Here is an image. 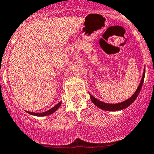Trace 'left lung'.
I'll use <instances>...</instances> for the list:
<instances>
[{
    "instance_id": "left-lung-1",
    "label": "left lung",
    "mask_w": 154,
    "mask_h": 154,
    "mask_svg": "<svg viewBox=\"0 0 154 154\" xmlns=\"http://www.w3.org/2000/svg\"><path fill=\"white\" fill-rule=\"evenodd\" d=\"M144 75H145V68L144 69V72H143V75H142V80H141L140 83H139V86H138L136 91H135L134 94H133V95L130 97V98H128L127 100H125V101L122 102V103H104V102H102V101H100V100H97V98H95L94 96H92L89 93L90 98H91L92 103H94L96 106H97L98 108L101 109H103V110H106V111H118V110L124 109H126L127 107H128L130 104H132V103H133V102L134 101V100L136 99V97H138V95H139V92H140V91H141V88H142V84H143Z\"/></svg>"
}]
</instances>
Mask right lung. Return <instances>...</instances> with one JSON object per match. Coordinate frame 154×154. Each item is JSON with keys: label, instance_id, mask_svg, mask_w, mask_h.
I'll return each instance as SVG.
<instances>
[{"label": "right lung", "instance_id": "1", "mask_svg": "<svg viewBox=\"0 0 154 154\" xmlns=\"http://www.w3.org/2000/svg\"><path fill=\"white\" fill-rule=\"evenodd\" d=\"M62 102H60L59 103H57L56 106H54L53 108H51V109L48 110V111L46 112H40V113H35V112H27H27H28L29 114L32 115V116H49V115H51L52 113H54V112L56 111V110L58 108H60V105H61Z\"/></svg>", "mask_w": 154, "mask_h": 154}]
</instances>
